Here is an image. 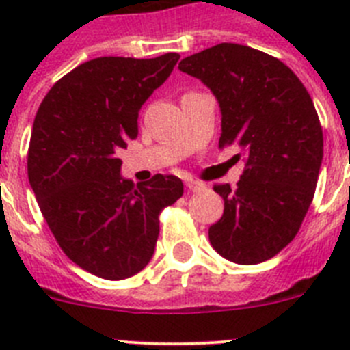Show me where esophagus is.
Wrapping results in <instances>:
<instances>
[{
	"label": "esophagus",
	"mask_w": 350,
	"mask_h": 350,
	"mask_svg": "<svg viewBox=\"0 0 350 350\" xmlns=\"http://www.w3.org/2000/svg\"><path fill=\"white\" fill-rule=\"evenodd\" d=\"M185 185H187V189L193 191V193H196V191H202L205 185L202 184V182H198V180H193V178H189V180L185 182Z\"/></svg>",
	"instance_id": "esophagus-1"
}]
</instances>
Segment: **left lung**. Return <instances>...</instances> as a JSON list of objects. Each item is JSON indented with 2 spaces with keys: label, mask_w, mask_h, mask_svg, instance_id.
<instances>
[{
  "label": "left lung",
  "mask_w": 350,
  "mask_h": 350,
  "mask_svg": "<svg viewBox=\"0 0 350 350\" xmlns=\"http://www.w3.org/2000/svg\"><path fill=\"white\" fill-rule=\"evenodd\" d=\"M221 107L219 147L245 154L237 189L213 185L224 213L210 226L222 258L258 265L296 237L315 193L323 163V128L314 101L289 66L238 43H219L180 61ZM240 157V154H237Z\"/></svg>",
  "instance_id": "left-lung-1"
}]
</instances>
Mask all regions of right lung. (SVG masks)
Masks as SVG:
<instances>
[{
	"label": "right lung",
	"mask_w": 350,
	"mask_h": 350,
	"mask_svg": "<svg viewBox=\"0 0 350 350\" xmlns=\"http://www.w3.org/2000/svg\"><path fill=\"white\" fill-rule=\"evenodd\" d=\"M180 59L96 57L43 98L31 133L27 177L64 254L89 273L122 280L148 265L159 213L184 193L175 175L133 184L119 152L138 135V112Z\"/></svg>",
	"instance_id": "right-lung-1"
}]
</instances>
